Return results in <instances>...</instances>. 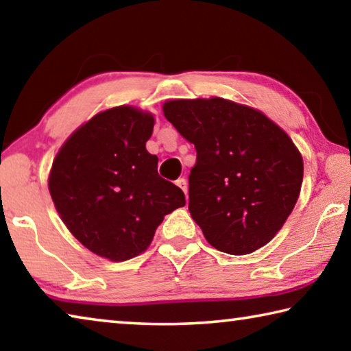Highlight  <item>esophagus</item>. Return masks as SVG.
Listing matches in <instances>:
<instances>
[{"label": "esophagus", "mask_w": 351, "mask_h": 351, "mask_svg": "<svg viewBox=\"0 0 351 351\" xmlns=\"http://www.w3.org/2000/svg\"><path fill=\"white\" fill-rule=\"evenodd\" d=\"M176 186L180 187L187 197V180H186V178H180V180H176Z\"/></svg>", "instance_id": "34e87169"}]
</instances>
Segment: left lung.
Instances as JSON below:
<instances>
[{"label": "left lung", "mask_w": 351, "mask_h": 351, "mask_svg": "<svg viewBox=\"0 0 351 351\" xmlns=\"http://www.w3.org/2000/svg\"><path fill=\"white\" fill-rule=\"evenodd\" d=\"M164 116L197 150L189 212L206 240L245 255L274 239L304 180L289 136L260 111L219 97L170 100Z\"/></svg>", "instance_id": "8db88e82"}]
</instances>
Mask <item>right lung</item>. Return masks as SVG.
I'll use <instances>...</instances> for the list:
<instances>
[{"label": "right lung", "mask_w": 351, "mask_h": 351, "mask_svg": "<svg viewBox=\"0 0 351 351\" xmlns=\"http://www.w3.org/2000/svg\"><path fill=\"white\" fill-rule=\"evenodd\" d=\"M154 119L116 106L90 119L52 164L49 192L63 223L91 252L112 261L150 246L165 215L186 204L180 187L158 175L145 142Z\"/></svg>", "instance_id": "right-lung-1"}]
</instances>
